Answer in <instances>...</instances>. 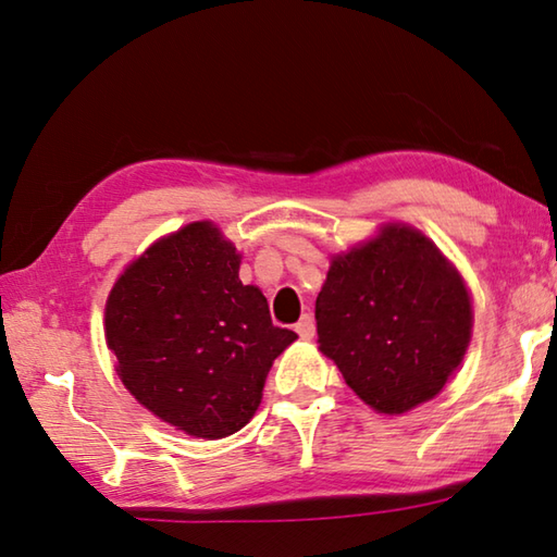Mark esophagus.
<instances>
[{
	"label": "esophagus",
	"mask_w": 557,
	"mask_h": 557,
	"mask_svg": "<svg viewBox=\"0 0 557 557\" xmlns=\"http://www.w3.org/2000/svg\"><path fill=\"white\" fill-rule=\"evenodd\" d=\"M295 331L299 333L301 338H311V336H313V331H317V329H313V319L309 317V313H305V317H301V319L297 321Z\"/></svg>",
	"instance_id": "obj_1"
}]
</instances>
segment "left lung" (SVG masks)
<instances>
[{
	"label": "left lung",
	"instance_id": "obj_1",
	"mask_svg": "<svg viewBox=\"0 0 557 557\" xmlns=\"http://www.w3.org/2000/svg\"><path fill=\"white\" fill-rule=\"evenodd\" d=\"M468 289L438 248L409 226L333 258L317 297L323 356L358 397L404 413L443 389L470 343Z\"/></svg>",
	"mask_w": 557,
	"mask_h": 557
}]
</instances>
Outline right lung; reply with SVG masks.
<instances>
[{"label": "right lung", "mask_w": 557, "mask_h": 557, "mask_svg": "<svg viewBox=\"0 0 557 557\" xmlns=\"http://www.w3.org/2000/svg\"><path fill=\"white\" fill-rule=\"evenodd\" d=\"M240 258L207 221L146 250L111 289L107 346L126 389L180 431L224 438L256 413L265 377L297 338L238 280Z\"/></svg>", "instance_id": "obj_1"}]
</instances>
